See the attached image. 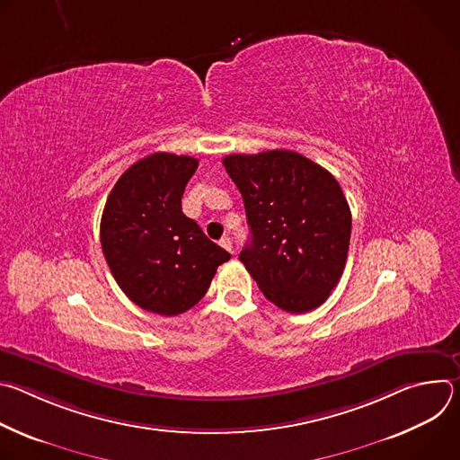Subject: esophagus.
Wrapping results in <instances>:
<instances>
[{"instance_id":"34e87169","label":"esophagus","mask_w":460,"mask_h":460,"mask_svg":"<svg viewBox=\"0 0 460 460\" xmlns=\"http://www.w3.org/2000/svg\"><path fill=\"white\" fill-rule=\"evenodd\" d=\"M220 245H222L224 249H227L229 252H233V242H231V238H229V236H222Z\"/></svg>"}]
</instances>
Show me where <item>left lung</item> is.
<instances>
[{"instance_id":"left-lung-1","label":"left lung","mask_w":460,"mask_h":460,"mask_svg":"<svg viewBox=\"0 0 460 460\" xmlns=\"http://www.w3.org/2000/svg\"><path fill=\"white\" fill-rule=\"evenodd\" d=\"M251 231L240 260L268 300L288 313L322 305L346 268L351 211L335 176L309 158L275 149L229 155Z\"/></svg>"}]
</instances>
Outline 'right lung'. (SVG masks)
Returning a JSON list of instances; mask_svg holds the SVG:
<instances>
[{"mask_svg": "<svg viewBox=\"0 0 460 460\" xmlns=\"http://www.w3.org/2000/svg\"><path fill=\"white\" fill-rule=\"evenodd\" d=\"M199 160L155 153L130 165L112 187L100 240L121 291L146 311L174 316L208 293L231 254L181 213Z\"/></svg>", "mask_w": 460, "mask_h": 460, "instance_id": "1", "label": "right lung"}]
</instances>
